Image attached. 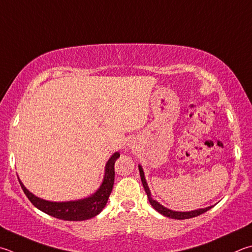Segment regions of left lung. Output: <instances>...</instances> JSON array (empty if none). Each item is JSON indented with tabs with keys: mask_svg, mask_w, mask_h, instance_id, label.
Instances as JSON below:
<instances>
[{
	"mask_svg": "<svg viewBox=\"0 0 252 252\" xmlns=\"http://www.w3.org/2000/svg\"><path fill=\"white\" fill-rule=\"evenodd\" d=\"M139 171H140L142 184H143L145 193H146V195H148L150 204L152 205V207L155 210H157V212H158L159 214H162L163 216L168 217V218H173V219H189V218H193V217H196V216H199V215L206 213L207 210H209L210 208L214 207V206H209V207L190 210V212H176V210H172V209H168L166 207H164L163 205H161L158 202H157V200L152 198V195H151V190H150L149 186H148V183H146V180H145L143 168H142L141 165H139Z\"/></svg>",
	"mask_w": 252,
	"mask_h": 252,
	"instance_id": "1",
	"label": "left lung"
}]
</instances>
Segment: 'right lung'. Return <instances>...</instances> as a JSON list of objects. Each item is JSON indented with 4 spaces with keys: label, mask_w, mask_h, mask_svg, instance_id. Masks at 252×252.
<instances>
[{
    "label": "right lung",
    "mask_w": 252,
    "mask_h": 252,
    "mask_svg": "<svg viewBox=\"0 0 252 252\" xmlns=\"http://www.w3.org/2000/svg\"><path fill=\"white\" fill-rule=\"evenodd\" d=\"M120 157V153L116 152L111 155L104 166V175L101 185L99 189L88 197L68 202H50L43 198H39L26 189L24 184L20 182L22 189L24 190L27 198L31 200L36 208L42 210L45 214L55 218L63 219L69 221L87 220L102 212L104 206L107 205L108 198L110 196L114 182V162Z\"/></svg>",
    "instance_id": "add662e5"
}]
</instances>
